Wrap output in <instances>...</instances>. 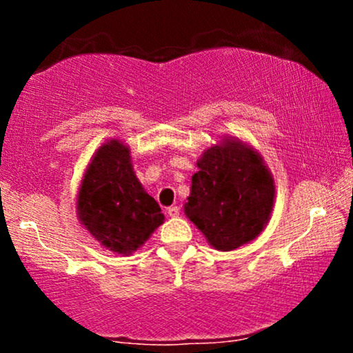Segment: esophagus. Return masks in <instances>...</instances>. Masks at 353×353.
Listing matches in <instances>:
<instances>
[{
    "label": "esophagus",
    "instance_id": "1",
    "mask_svg": "<svg viewBox=\"0 0 353 353\" xmlns=\"http://www.w3.org/2000/svg\"><path fill=\"white\" fill-rule=\"evenodd\" d=\"M181 214V209L177 205H172V208L168 209V216L169 217H177Z\"/></svg>",
    "mask_w": 353,
    "mask_h": 353
}]
</instances>
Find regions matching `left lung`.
I'll list each match as a JSON object with an SVG mask.
<instances>
[{
	"label": "left lung",
	"mask_w": 353,
	"mask_h": 353,
	"mask_svg": "<svg viewBox=\"0 0 353 353\" xmlns=\"http://www.w3.org/2000/svg\"><path fill=\"white\" fill-rule=\"evenodd\" d=\"M188 216L217 250H234L261 234L275 185L261 157L241 141L214 145L197 163Z\"/></svg>",
	"instance_id": "left-lung-1"
}]
</instances>
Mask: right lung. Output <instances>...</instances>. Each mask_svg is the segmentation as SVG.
I'll list each match as a JSON object with an SVG mask.
<instances>
[{"label":"right lung","mask_w":353,"mask_h":353,"mask_svg":"<svg viewBox=\"0 0 353 353\" xmlns=\"http://www.w3.org/2000/svg\"><path fill=\"white\" fill-rule=\"evenodd\" d=\"M78 214L89 232L108 249L131 254L163 224L156 201L132 171L129 149L111 141L96 152L81 184Z\"/></svg>","instance_id":"add662e5"}]
</instances>
